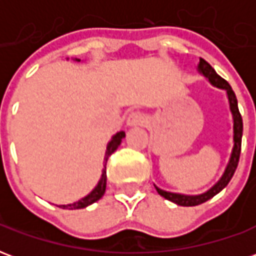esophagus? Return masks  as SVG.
Wrapping results in <instances>:
<instances>
[{"label":"esophagus","mask_w":256,"mask_h":256,"mask_svg":"<svg viewBox=\"0 0 256 256\" xmlns=\"http://www.w3.org/2000/svg\"><path fill=\"white\" fill-rule=\"evenodd\" d=\"M142 114H140V112H132L130 115L126 119V124L130 126V128H136V126H140L141 123H142Z\"/></svg>","instance_id":"1"}]
</instances>
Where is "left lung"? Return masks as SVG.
Wrapping results in <instances>:
<instances>
[{"label": "left lung", "mask_w": 256, "mask_h": 256, "mask_svg": "<svg viewBox=\"0 0 256 256\" xmlns=\"http://www.w3.org/2000/svg\"><path fill=\"white\" fill-rule=\"evenodd\" d=\"M198 72L200 75H203L204 78L207 79L214 88H218V89H222L226 92V97H228V101H229V110H230L232 119H233V146H232L228 164H226L225 170L222 172L220 178L206 192L200 193V194H185V193L168 192V190H164V189H160L159 186H156L155 184H154L155 189L160 196H163L167 200H170L172 203H176L177 206H184V207H192V206H198V204L204 203V202H207L211 198H214L215 194H218L222 189L225 188L232 180V177H233L234 172H236L237 164H238V158H240V150H242V119L240 112H238V106H237V98L234 92L232 90L230 84H228L224 78H220V75L215 72L214 68L211 67L203 58H200V62L198 64Z\"/></svg>", "instance_id": "obj_1"}]
</instances>
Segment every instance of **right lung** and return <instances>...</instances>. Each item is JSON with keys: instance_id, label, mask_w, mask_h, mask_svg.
I'll list each match as a JSON object with an SVG mask.
<instances>
[{"instance_id": "right-lung-1", "label": "right lung", "mask_w": 256, "mask_h": 256, "mask_svg": "<svg viewBox=\"0 0 256 256\" xmlns=\"http://www.w3.org/2000/svg\"><path fill=\"white\" fill-rule=\"evenodd\" d=\"M68 60V58H67ZM74 62H80V58H74ZM124 132H118L116 134H114L111 137V140L108 141V144H106V154H104V162H102V170H101V176L100 180H98V182L94 188L92 189L86 196H84L82 198H79L78 202H74V203L70 204H62V206H58L60 208H67V210H79V208H84V207H88L90 204L96 203L97 200H100L102 196H104V193H106V160H108V158L118 150V146L120 145L122 142V140L124 138Z\"/></svg>"}]
</instances>
